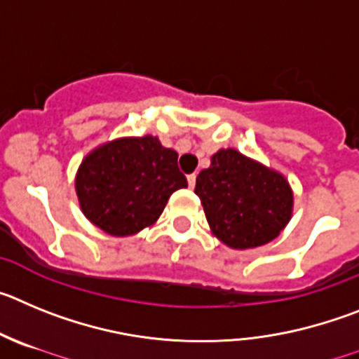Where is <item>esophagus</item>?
Listing matches in <instances>:
<instances>
[{
    "label": "esophagus",
    "mask_w": 359,
    "mask_h": 359,
    "mask_svg": "<svg viewBox=\"0 0 359 359\" xmlns=\"http://www.w3.org/2000/svg\"><path fill=\"white\" fill-rule=\"evenodd\" d=\"M187 184H189V187H195V184H196V175H195V173H191V175H187Z\"/></svg>",
    "instance_id": "obj_1"
}]
</instances>
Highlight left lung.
<instances>
[{
	"mask_svg": "<svg viewBox=\"0 0 359 359\" xmlns=\"http://www.w3.org/2000/svg\"><path fill=\"white\" fill-rule=\"evenodd\" d=\"M195 193L212 234L236 250L270 243L293 215L288 179L234 148L216 151L196 177Z\"/></svg>",
	"mask_w": 359,
	"mask_h": 359,
	"instance_id": "1",
	"label": "left lung"
}]
</instances>
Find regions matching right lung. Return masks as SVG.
Here are the masks:
<instances>
[{"instance_id":"obj_1","label":"right lung","mask_w":359,"mask_h":359,"mask_svg":"<svg viewBox=\"0 0 359 359\" xmlns=\"http://www.w3.org/2000/svg\"><path fill=\"white\" fill-rule=\"evenodd\" d=\"M177 159L179 154L154 135L118 137L96 147L75 177L83 216L118 238L154 225L172 193L187 186Z\"/></svg>"}]
</instances>
